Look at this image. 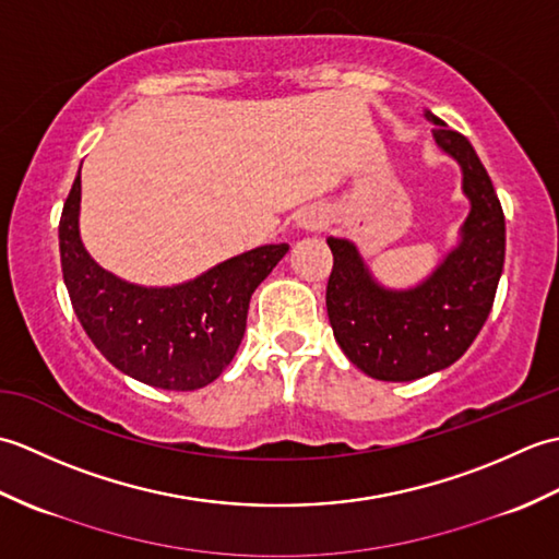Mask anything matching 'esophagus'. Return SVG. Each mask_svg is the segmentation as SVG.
Masks as SVG:
<instances>
[{
    "mask_svg": "<svg viewBox=\"0 0 559 559\" xmlns=\"http://www.w3.org/2000/svg\"><path fill=\"white\" fill-rule=\"evenodd\" d=\"M324 225V213L317 209H305L298 213V228L302 230H319Z\"/></svg>",
    "mask_w": 559,
    "mask_h": 559,
    "instance_id": "esophagus-1",
    "label": "esophagus"
}]
</instances>
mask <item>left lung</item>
<instances>
[{"label":"left lung","mask_w":559,"mask_h":559,"mask_svg":"<svg viewBox=\"0 0 559 559\" xmlns=\"http://www.w3.org/2000/svg\"><path fill=\"white\" fill-rule=\"evenodd\" d=\"M437 146L461 165L471 213L461 240L415 288L379 286L348 240L329 237L331 329L346 358L382 382H411L456 362L488 319L504 266V213L471 141L425 112Z\"/></svg>","instance_id":"obj_1"}]
</instances>
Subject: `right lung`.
I'll use <instances>...</instances> for the list:
<instances>
[{
  "mask_svg": "<svg viewBox=\"0 0 559 559\" xmlns=\"http://www.w3.org/2000/svg\"><path fill=\"white\" fill-rule=\"evenodd\" d=\"M81 173L59 218V254L79 322L117 370L148 386L194 391L218 379L247 326L249 298L288 245L237 254L173 288L117 278L91 259L79 235Z\"/></svg>",
  "mask_w": 559,
  "mask_h": 559,
  "instance_id": "right-lung-1",
  "label": "right lung"
}]
</instances>
